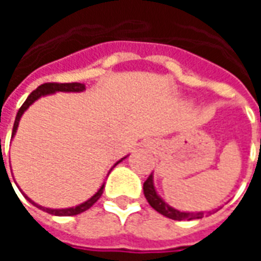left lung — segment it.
I'll use <instances>...</instances> for the list:
<instances>
[{"instance_id": "1", "label": "left lung", "mask_w": 261, "mask_h": 261, "mask_svg": "<svg viewBox=\"0 0 261 261\" xmlns=\"http://www.w3.org/2000/svg\"><path fill=\"white\" fill-rule=\"evenodd\" d=\"M144 196H145L147 201L149 202V205L155 211H158L159 214H162V215L170 219H175V221H192V219H200L204 217V213H183V211H179L176 208L170 207L169 204H166L158 196V193H156L155 187H153L152 173L149 175L147 180L144 181Z\"/></svg>"}]
</instances>
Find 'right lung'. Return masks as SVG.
Listing matches in <instances>:
<instances>
[{"label":"right lung","mask_w":261,"mask_h":261,"mask_svg":"<svg viewBox=\"0 0 261 261\" xmlns=\"http://www.w3.org/2000/svg\"><path fill=\"white\" fill-rule=\"evenodd\" d=\"M82 91H85V85H84V84H80V82H71V84L48 82V84H43V85L39 86L37 89H35V91L32 92L31 95L28 96L25 103H23V105L20 106L19 110H18V114H16V117H15L14 128H12V138H14L15 133H16V130H18V125H19V120L20 117H22V114L25 113L26 109L29 108L33 102H36L39 97L44 96V95H50V93H56V92H82ZM125 158H127V156L120 159L119 162H116V164H114V166H116L117 164H120V162ZM109 173H110V172H109ZM103 187H105V185H102L100 189H99V190H97V192L95 193L91 198H89V200H86L85 202H82V204L76 205V207L63 208V210H53V208L42 207V205H39V204H36L35 201H32L31 198H29L28 196H25V194H23V196H25L26 200H28V201H31L35 207L40 208V210L46 211V213L51 214V215H59V217H69V215H78V214L84 213V211H86V210H89V208H91L92 205H93V204L100 198V196H102V193H103Z\"/></svg>","instance_id":"right-lung-1"}]
</instances>
